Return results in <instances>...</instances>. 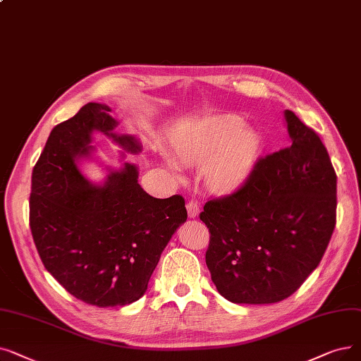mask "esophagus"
I'll return each instance as SVG.
<instances>
[{
	"label": "esophagus",
	"instance_id": "34e87169",
	"mask_svg": "<svg viewBox=\"0 0 361 361\" xmlns=\"http://www.w3.org/2000/svg\"><path fill=\"white\" fill-rule=\"evenodd\" d=\"M187 212H189V216L190 218H196L200 212V208H199V203L196 200H189L187 202Z\"/></svg>",
	"mask_w": 361,
	"mask_h": 361
}]
</instances>
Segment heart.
I'll return each instance as SVG.
<instances>
[{
	"instance_id": "obj_1",
	"label": "heart",
	"mask_w": 361,
	"mask_h": 361,
	"mask_svg": "<svg viewBox=\"0 0 361 361\" xmlns=\"http://www.w3.org/2000/svg\"><path fill=\"white\" fill-rule=\"evenodd\" d=\"M174 159H166L172 172L180 165H203V180L216 195L238 192L255 169L261 153V137L243 127L233 115L211 116L187 123L172 134Z\"/></svg>"
}]
</instances>
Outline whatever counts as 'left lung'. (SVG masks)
Listing matches in <instances>:
<instances>
[{"label":"left lung","instance_id":"1","mask_svg":"<svg viewBox=\"0 0 361 361\" xmlns=\"http://www.w3.org/2000/svg\"><path fill=\"white\" fill-rule=\"evenodd\" d=\"M290 143L255 165L243 187L208 200L207 265L234 304L286 300L317 269L336 224V174L320 137L285 111Z\"/></svg>","mask_w":361,"mask_h":361}]
</instances>
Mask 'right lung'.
Listing matches in <instances>:
<instances>
[{"mask_svg": "<svg viewBox=\"0 0 361 361\" xmlns=\"http://www.w3.org/2000/svg\"><path fill=\"white\" fill-rule=\"evenodd\" d=\"M111 107L88 103L53 128L32 171L29 224L44 267L90 305L122 307L140 300L162 250L185 223L184 199H156L138 184V168H107L102 184L76 161L88 158L94 131L123 150H142L134 135L114 133Z\"/></svg>", "mask_w": 361, "mask_h": 361, "instance_id": "add662e5", "label": "right lung"}]
</instances>
